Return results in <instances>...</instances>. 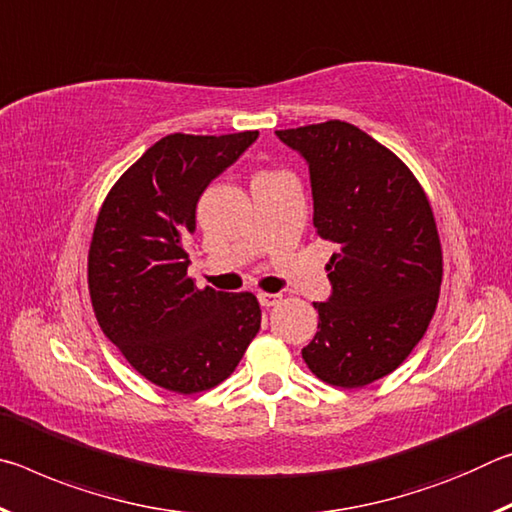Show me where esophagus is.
Here are the masks:
<instances>
[{
  "instance_id": "34e87169",
  "label": "esophagus",
  "mask_w": 512,
  "mask_h": 512,
  "mask_svg": "<svg viewBox=\"0 0 512 512\" xmlns=\"http://www.w3.org/2000/svg\"><path fill=\"white\" fill-rule=\"evenodd\" d=\"M259 305L262 307H275V305H280L282 302V296L280 293H259Z\"/></svg>"
}]
</instances>
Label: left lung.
Here are the masks:
<instances>
[{
	"label": "left lung",
	"mask_w": 512,
	"mask_h": 512,
	"mask_svg": "<svg viewBox=\"0 0 512 512\" xmlns=\"http://www.w3.org/2000/svg\"><path fill=\"white\" fill-rule=\"evenodd\" d=\"M275 135L307 162L314 225L339 246L302 359L327 384L366 386L409 357L436 311L443 253L431 205L409 167L357 126L334 119Z\"/></svg>",
	"instance_id": "1"
}]
</instances>
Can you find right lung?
I'll list each match as a JSON object with an SVG mask.
<instances>
[{
  "label": "right lung",
  "mask_w": 512,
  "mask_h": 512,
  "mask_svg": "<svg viewBox=\"0 0 512 512\" xmlns=\"http://www.w3.org/2000/svg\"><path fill=\"white\" fill-rule=\"evenodd\" d=\"M257 137H162L110 189L94 225V314L128 363L167 391L192 395L221 384L259 332L253 293L196 289L185 250L198 198Z\"/></svg>",
  "instance_id": "obj_1"
}]
</instances>
